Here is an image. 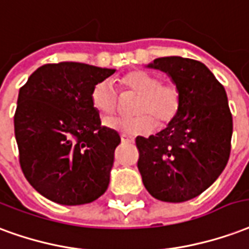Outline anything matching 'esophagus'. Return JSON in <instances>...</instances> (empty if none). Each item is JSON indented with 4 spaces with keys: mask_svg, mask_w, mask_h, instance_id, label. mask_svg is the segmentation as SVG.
Wrapping results in <instances>:
<instances>
[{
    "mask_svg": "<svg viewBox=\"0 0 249 249\" xmlns=\"http://www.w3.org/2000/svg\"><path fill=\"white\" fill-rule=\"evenodd\" d=\"M121 139H122V143H130V144H131V143L135 142V141H134V138L126 137V135H122V137H121Z\"/></svg>",
    "mask_w": 249,
    "mask_h": 249,
    "instance_id": "obj_1",
    "label": "esophagus"
}]
</instances>
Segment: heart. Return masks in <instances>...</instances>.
<instances>
[{
    "label": "heart",
    "mask_w": 249,
    "mask_h": 249,
    "mask_svg": "<svg viewBox=\"0 0 249 249\" xmlns=\"http://www.w3.org/2000/svg\"><path fill=\"white\" fill-rule=\"evenodd\" d=\"M123 92L138 94L134 103L135 117H117L107 119L105 124L126 137L148 135L159 124H168L180 110L182 97L174 83H164L157 74L135 70L119 81ZM92 107L102 115H112L119 106V95L114 83L103 79L94 85L90 94Z\"/></svg>",
    "instance_id": "heart-1"
}]
</instances>
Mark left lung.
<instances>
[{
    "label": "left lung",
    "mask_w": 249,
    "mask_h": 249,
    "mask_svg": "<svg viewBox=\"0 0 249 249\" xmlns=\"http://www.w3.org/2000/svg\"><path fill=\"white\" fill-rule=\"evenodd\" d=\"M146 67L166 72L179 89L182 103L164 130L137 138L138 170L158 200H190L216 180L230 158L232 115L226 90L195 59L157 58Z\"/></svg>",
    "instance_id": "1"
}]
</instances>
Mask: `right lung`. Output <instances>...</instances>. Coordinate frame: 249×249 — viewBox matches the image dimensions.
Here are the masks:
<instances>
[{"label": "right lung", "instance_id": "obj_1", "mask_svg": "<svg viewBox=\"0 0 249 249\" xmlns=\"http://www.w3.org/2000/svg\"><path fill=\"white\" fill-rule=\"evenodd\" d=\"M114 72L79 62L48 63L19 89L14 115L19 164L49 200L79 206L106 192L121 137L101 126L90 94Z\"/></svg>", "mask_w": 249, "mask_h": 249}]
</instances>
